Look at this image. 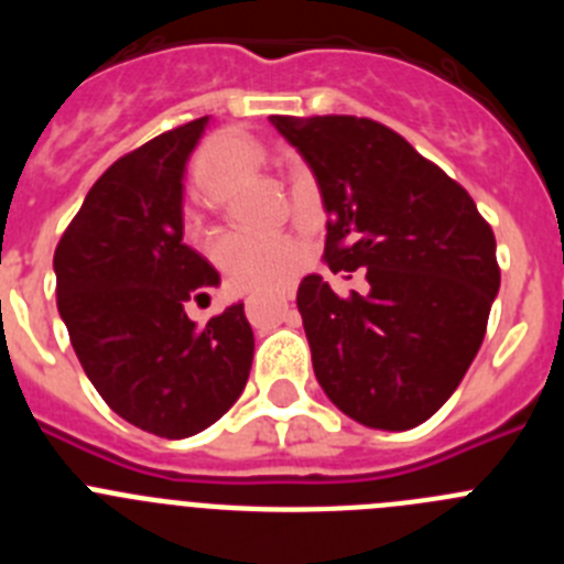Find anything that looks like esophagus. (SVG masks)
<instances>
[{
  "mask_svg": "<svg viewBox=\"0 0 564 564\" xmlns=\"http://www.w3.org/2000/svg\"><path fill=\"white\" fill-rule=\"evenodd\" d=\"M291 296H293L291 288H285V291H279V302H285V305H288V302H291Z\"/></svg>",
  "mask_w": 564,
  "mask_h": 564,
  "instance_id": "1",
  "label": "esophagus"
}]
</instances>
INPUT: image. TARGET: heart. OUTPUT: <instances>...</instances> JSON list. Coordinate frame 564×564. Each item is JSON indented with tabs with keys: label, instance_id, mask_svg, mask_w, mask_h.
Returning a JSON list of instances; mask_svg holds the SVG:
<instances>
[{
	"label": "heart",
	"instance_id": "b5f03b06",
	"mask_svg": "<svg viewBox=\"0 0 564 564\" xmlns=\"http://www.w3.org/2000/svg\"><path fill=\"white\" fill-rule=\"evenodd\" d=\"M259 161V149L237 132L214 134L194 163V177L206 194L220 188L223 177L234 169H248ZM299 242L288 234L271 231H226L212 246V259L226 282L237 291L276 288L291 279L299 265Z\"/></svg>",
	"mask_w": 564,
	"mask_h": 564
}]
</instances>
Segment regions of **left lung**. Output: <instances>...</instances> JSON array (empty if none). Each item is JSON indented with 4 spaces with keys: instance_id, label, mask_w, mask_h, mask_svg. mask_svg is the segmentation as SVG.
Instances as JSON below:
<instances>
[{
    "instance_id": "1",
    "label": "left lung",
    "mask_w": 564,
    "mask_h": 564,
    "mask_svg": "<svg viewBox=\"0 0 564 564\" xmlns=\"http://www.w3.org/2000/svg\"><path fill=\"white\" fill-rule=\"evenodd\" d=\"M305 158L327 212L325 262L367 273L341 299L302 279L313 372L325 395L370 430L430 421L475 361L500 291L495 231L466 188L398 132L356 115H271Z\"/></svg>"
}]
</instances>
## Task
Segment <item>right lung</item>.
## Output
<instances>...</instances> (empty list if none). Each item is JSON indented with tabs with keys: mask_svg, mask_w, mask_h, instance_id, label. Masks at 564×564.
<instances>
[{
	"mask_svg": "<svg viewBox=\"0 0 564 564\" xmlns=\"http://www.w3.org/2000/svg\"><path fill=\"white\" fill-rule=\"evenodd\" d=\"M208 118L123 154L84 197L53 257L58 313L84 372L115 415L181 441L246 390L253 330L242 302L203 327L186 302L220 285L183 242V174Z\"/></svg>",
	"mask_w": 564,
	"mask_h": 564,
	"instance_id": "1",
	"label": "right lung"
}]
</instances>
